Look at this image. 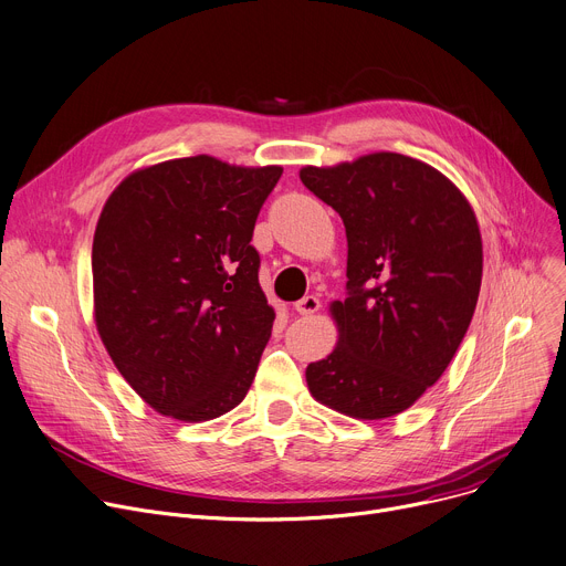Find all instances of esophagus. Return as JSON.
<instances>
[{
    "label": "esophagus",
    "mask_w": 566,
    "mask_h": 566,
    "mask_svg": "<svg viewBox=\"0 0 566 566\" xmlns=\"http://www.w3.org/2000/svg\"><path fill=\"white\" fill-rule=\"evenodd\" d=\"M319 298L315 296V294H306L303 298H298L296 303H294V311L298 313V315H313V313H317L319 311Z\"/></svg>",
    "instance_id": "34e87169"
}]
</instances>
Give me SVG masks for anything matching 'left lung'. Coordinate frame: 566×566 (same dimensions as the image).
Returning <instances> with one entry per match:
<instances>
[{
    "label": "left lung",
    "mask_w": 566,
    "mask_h": 566,
    "mask_svg": "<svg viewBox=\"0 0 566 566\" xmlns=\"http://www.w3.org/2000/svg\"><path fill=\"white\" fill-rule=\"evenodd\" d=\"M298 177L339 212L346 298L331 303L339 339L311 363V395L356 419L408 410L440 380L471 324L483 242L464 195L434 167L392 151Z\"/></svg>",
    "instance_id": "left-lung-1"
}]
</instances>
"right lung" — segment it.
<instances>
[{"instance_id":"1","label":"right lung","mask_w":566,"mask_h":566,"mask_svg":"<svg viewBox=\"0 0 566 566\" xmlns=\"http://www.w3.org/2000/svg\"><path fill=\"white\" fill-rule=\"evenodd\" d=\"M281 174L174 158L128 174L104 203L95 322L124 380L156 412L208 421L247 397L276 317L251 235Z\"/></svg>"}]
</instances>
